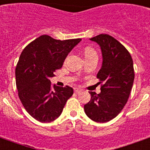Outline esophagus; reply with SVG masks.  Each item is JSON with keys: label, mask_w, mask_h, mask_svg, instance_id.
<instances>
[{"label": "esophagus", "mask_w": 150, "mask_h": 150, "mask_svg": "<svg viewBox=\"0 0 150 150\" xmlns=\"http://www.w3.org/2000/svg\"><path fill=\"white\" fill-rule=\"evenodd\" d=\"M82 91V90L81 89H79V88H75V93L76 94H79V93H80Z\"/></svg>", "instance_id": "esophagus-1"}]
</instances>
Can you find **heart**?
I'll list each match as a JSON object with an SVG mask.
<instances>
[{
  "mask_svg": "<svg viewBox=\"0 0 150 150\" xmlns=\"http://www.w3.org/2000/svg\"><path fill=\"white\" fill-rule=\"evenodd\" d=\"M92 55H96V52H95V50L91 48V47H86L85 50H84V55H85V57Z\"/></svg>",
  "mask_w": 150,
  "mask_h": 150,
  "instance_id": "b5f03b06",
  "label": "heart"
}]
</instances>
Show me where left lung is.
<instances>
[{"instance_id": "1", "label": "left lung", "mask_w": 150, "mask_h": 150, "mask_svg": "<svg viewBox=\"0 0 150 150\" xmlns=\"http://www.w3.org/2000/svg\"><path fill=\"white\" fill-rule=\"evenodd\" d=\"M91 41L100 47L103 62L97 78L102 83L100 94L90 91L91 98L84 105V111L96 122H106L115 118L123 109L134 80L131 55L114 37L100 34Z\"/></svg>"}]
</instances>
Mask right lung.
<instances>
[{"mask_svg":"<svg viewBox=\"0 0 150 150\" xmlns=\"http://www.w3.org/2000/svg\"><path fill=\"white\" fill-rule=\"evenodd\" d=\"M82 40H58L44 35L25 47L16 67L18 95L27 112L40 122L58 118L74 93L68 86H51L50 79L60 69L71 50Z\"/></svg>","mask_w":150,"mask_h":150,"instance_id":"obj_1","label":"right lung"}]
</instances>
